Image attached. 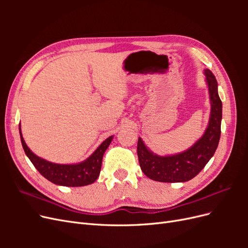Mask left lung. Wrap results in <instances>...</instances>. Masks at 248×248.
<instances>
[{
  "mask_svg": "<svg viewBox=\"0 0 248 248\" xmlns=\"http://www.w3.org/2000/svg\"><path fill=\"white\" fill-rule=\"evenodd\" d=\"M211 100V115L207 129L196 144L187 151L171 156H158L149 151L141 139L138 140V157L144 174L158 182H186L205 168L218 146L221 132L222 103L217 91L214 74L205 70Z\"/></svg>",
  "mask_w": 248,
  "mask_h": 248,
  "instance_id": "obj_1",
  "label": "left lung"
}]
</instances>
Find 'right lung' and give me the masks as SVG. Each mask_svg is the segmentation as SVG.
<instances>
[{
    "mask_svg": "<svg viewBox=\"0 0 248 248\" xmlns=\"http://www.w3.org/2000/svg\"><path fill=\"white\" fill-rule=\"evenodd\" d=\"M20 140L22 148H24L25 153L29 157V159L31 160L34 167L44 178H46L48 181L57 185L78 187L91 184L99 177L102 157L109 146L112 137H109L104 140L88 159L78 164H58L44 160L40 157L36 156L28 148L24 139H22L21 132Z\"/></svg>",
    "mask_w": 248,
    "mask_h": 248,
    "instance_id": "obj_1",
    "label": "right lung"
}]
</instances>
